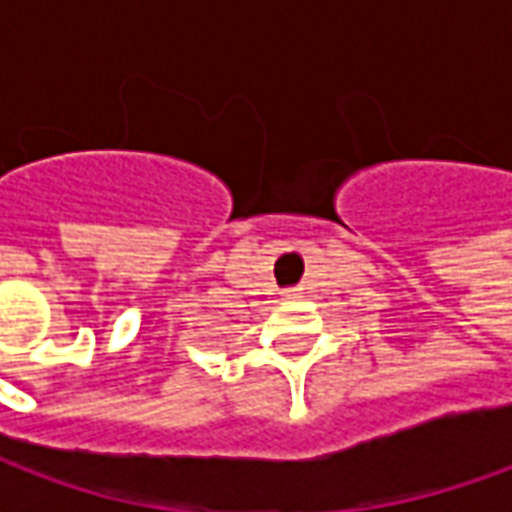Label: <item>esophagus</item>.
<instances>
[{"label": "esophagus", "mask_w": 512, "mask_h": 512, "mask_svg": "<svg viewBox=\"0 0 512 512\" xmlns=\"http://www.w3.org/2000/svg\"><path fill=\"white\" fill-rule=\"evenodd\" d=\"M301 293L296 288H290V290H285V299H299Z\"/></svg>", "instance_id": "esophagus-1"}]
</instances>
